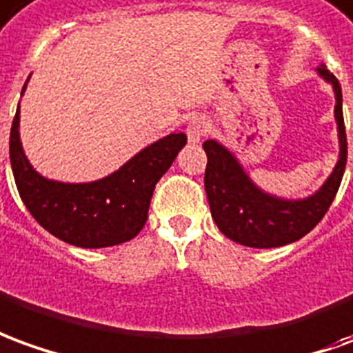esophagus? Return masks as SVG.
Segmentation results:
<instances>
[{
  "label": "esophagus",
  "instance_id": "34e87169",
  "mask_svg": "<svg viewBox=\"0 0 353 353\" xmlns=\"http://www.w3.org/2000/svg\"><path fill=\"white\" fill-rule=\"evenodd\" d=\"M207 131H209V123L205 121V117H194V119H190L188 127H186V134H188L190 144H197L207 134Z\"/></svg>",
  "mask_w": 353,
  "mask_h": 353
}]
</instances>
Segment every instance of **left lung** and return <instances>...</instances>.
<instances>
[{"label": "left lung", "instance_id": "obj_1", "mask_svg": "<svg viewBox=\"0 0 353 353\" xmlns=\"http://www.w3.org/2000/svg\"><path fill=\"white\" fill-rule=\"evenodd\" d=\"M317 74L334 91V119L339 131V161L316 194L302 199H285L261 190L245 172L243 165L221 142L205 141L207 154L205 192L212 221L232 241L256 249H272L299 241L317 226L329 211L346 169L348 142L342 116V89L339 79L321 64Z\"/></svg>", "mask_w": 353, "mask_h": 353}]
</instances>
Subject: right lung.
<instances>
[{"instance_id": "right-lung-1", "label": "right lung", "mask_w": 353, "mask_h": 353, "mask_svg": "<svg viewBox=\"0 0 353 353\" xmlns=\"http://www.w3.org/2000/svg\"><path fill=\"white\" fill-rule=\"evenodd\" d=\"M19 125L21 104L12 119L9 157L22 201L49 234L83 249L125 243L144 228L157 181L188 141L184 132H171L101 181L74 184L45 179L32 167Z\"/></svg>"}]
</instances>
